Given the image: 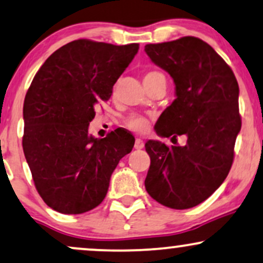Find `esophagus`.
I'll return each mask as SVG.
<instances>
[{
  "label": "esophagus",
  "mask_w": 263,
  "mask_h": 263,
  "mask_svg": "<svg viewBox=\"0 0 263 263\" xmlns=\"http://www.w3.org/2000/svg\"><path fill=\"white\" fill-rule=\"evenodd\" d=\"M143 147H144L143 141L138 140V138H137V140H136V142H135V148H136V149L140 151V149H142V148H143Z\"/></svg>",
  "instance_id": "obj_1"
}]
</instances>
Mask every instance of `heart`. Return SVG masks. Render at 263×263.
Returning <instances> with one entry per match:
<instances>
[{
    "label": "heart",
    "mask_w": 263,
    "mask_h": 263,
    "mask_svg": "<svg viewBox=\"0 0 263 263\" xmlns=\"http://www.w3.org/2000/svg\"><path fill=\"white\" fill-rule=\"evenodd\" d=\"M158 78H164V74L162 72L156 71V69H152V71L145 72L144 77H143V82L147 83V82H152L154 80H158ZM123 123L128 129L131 131L137 132V134H144L147 131L148 127H149V119L144 115H140V114H131V115L126 116L123 119Z\"/></svg>",
    "instance_id": "obj_1"
}]
</instances>
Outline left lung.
<instances>
[{
  "instance_id": "1",
  "label": "left lung",
  "mask_w": 263,
  "mask_h": 263,
  "mask_svg": "<svg viewBox=\"0 0 263 263\" xmlns=\"http://www.w3.org/2000/svg\"><path fill=\"white\" fill-rule=\"evenodd\" d=\"M144 51L175 83L176 99L160 115L157 134L187 137L185 145L145 143L151 166L144 186L160 204L187 210L207 200L232 167L241 128L238 81L213 47L198 37L148 44Z\"/></svg>"
}]
</instances>
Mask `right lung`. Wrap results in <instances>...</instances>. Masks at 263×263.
Listing matches in <instances>:
<instances>
[{
  "instance_id": "right-lung-1",
  "label": "right lung",
  "mask_w": 263,
  "mask_h": 263,
  "mask_svg": "<svg viewBox=\"0 0 263 263\" xmlns=\"http://www.w3.org/2000/svg\"><path fill=\"white\" fill-rule=\"evenodd\" d=\"M138 49L74 40L36 72L24 99L23 151L37 192L52 210L81 214L99 205L120 159L134 148L121 131L98 140L88 127Z\"/></svg>"
}]
</instances>
